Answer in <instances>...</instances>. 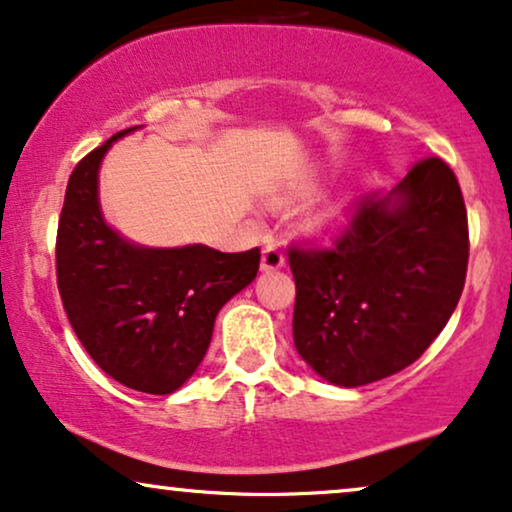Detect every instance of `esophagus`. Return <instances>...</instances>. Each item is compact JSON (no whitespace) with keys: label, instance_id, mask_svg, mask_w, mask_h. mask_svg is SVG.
<instances>
[{"label":"esophagus","instance_id":"obj_1","mask_svg":"<svg viewBox=\"0 0 512 512\" xmlns=\"http://www.w3.org/2000/svg\"><path fill=\"white\" fill-rule=\"evenodd\" d=\"M283 262H286V257H283V250L278 248V245H274V243L264 245V250H262V269L264 271L281 269Z\"/></svg>","mask_w":512,"mask_h":512}]
</instances>
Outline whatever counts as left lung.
Masks as SVG:
<instances>
[{"label": "left lung", "mask_w": 512, "mask_h": 512, "mask_svg": "<svg viewBox=\"0 0 512 512\" xmlns=\"http://www.w3.org/2000/svg\"><path fill=\"white\" fill-rule=\"evenodd\" d=\"M468 255L461 186L428 155L390 196L354 198L333 245H290L297 352L340 387L411 366L454 314Z\"/></svg>", "instance_id": "left-lung-1"}]
</instances>
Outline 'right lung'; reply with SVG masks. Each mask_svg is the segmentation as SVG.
Here are the masks:
<instances>
[{"label": "right lung", "mask_w": 512, "mask_h": 512, "mask_svg": "<svg viewBox=\"0 0 512 512\" xmlns=\"http://www.w3.org/2000/svg\"><path fill=\"white\" fill-rule=\"evenodd\" d=\"M87 153L68 179L58 217L56 281L70 326L113 380L170 394L203 361L217 312L260 269V248L208 245L139 248L103 222L96 198L101 158L115 139Z\"/></svg>", "instance_id": "1"}]
</instances>
